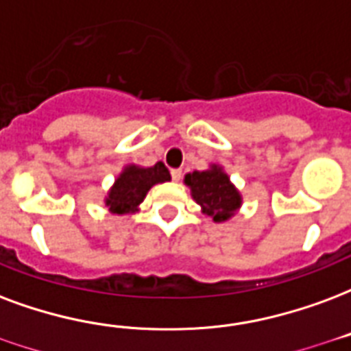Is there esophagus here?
<instances>
[{
  "mask_svg": "<svg viewBox=\"0 0 351 351\" xmlns=\"http://www.w3.org/2000/svg\"><path fill=\"white\" fill-rule=\"evenodd\" d=\"M171 178L178 182L180 178H182V169H171Z\"/></svg>",
  "mask_w": 351,
  "mask_h": 351,
  "instance_id": "34e87169",
  "label": "esophagus"
}]
</instances>
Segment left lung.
<instances>
[{
    "label": "left lung",
    "instance_id": "left-lung-1",
    "mask_svg": "<svg viewBox=\"0 0 351 351\" xmlns=\"http://www.w3.org/2000/svg\"><path fill=\"white\" fill-rule=\"evenodd\" d=\"M186 184L191 188L197 204H201L204 214L212 215L214 221H225L240 206V193L221 169L212 167L202 173H189L186 175Z\"/></svg>",
    "mask_w": 351,
    "mask_h": 351
}]
</instances>
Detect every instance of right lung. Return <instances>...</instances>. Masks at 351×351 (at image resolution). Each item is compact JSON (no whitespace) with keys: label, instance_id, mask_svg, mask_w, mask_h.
Instances as JSON below:
<instances>
[{"label":"right lung","instance_id":"obj_1","mask_svg":"<svg viewBox=\"0 0 351 351\" xmlns=\"http://www.w3.org/2000/svg\"><path fill=\"white\" fill-rule=\"evenodd\" d=\"M167 180H171V175L162 162H158L154 167L149 169L128 167L115 180V186L111 188L106 204L115 214L132 212V210H136L139 202H143L147 191L154 184L167 182Z\"/></svg>","mask_w":351,"mask_h":351}]
</instances>
